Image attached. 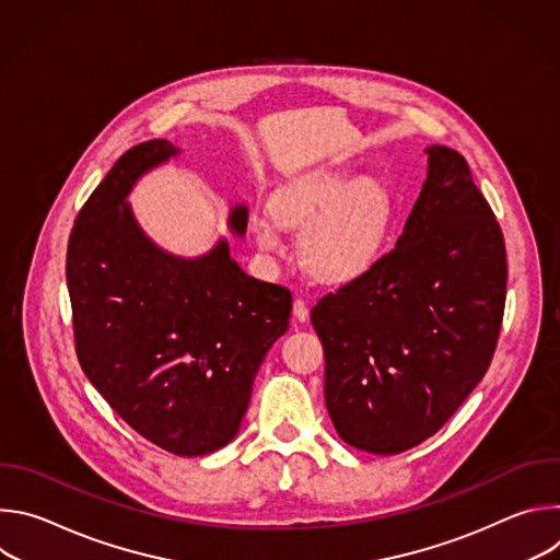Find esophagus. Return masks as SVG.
Wrapping results in <instances>:
<instances>
[{"label": "esophagus", "mask_w": 560, "mask_h": 560, "mask_svg": "<svg viewBox=\"0 0 560 560\" xmlns=\"http://www.w3.org/2000/svg\"><path fill=\"white\" fill-rule=\"evenodd\" d=\"M292 312H294V318L296 322H307V314H310V310H307V301L305 299H301V296H296L294 299V303H292Z\"/></svg>", "instance_id": "obj_1"}]
</instances>
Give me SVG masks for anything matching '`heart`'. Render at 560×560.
Returning a JSON list of instances; mask_svg holds the SVG:
<instances>
[{
  "label": "heart",
  "instance_id": "b5f03b06",
  "mask_svg": "<svg viewBox=\"0 0 560 560\" xmlns=\"http://www.w3.org/2000/svg\"><path fill=\"white\" fill-rule=\"evenodd\" d=\"M270 210L253 217L257 246L285 255L283 230H301L299 255L307 272L330 285L365 277L385 255L394 228V201L383 182L357 179L350 168H318L281 186Z\"/></svg>",
  "mask_w": 560,
  "mask_h": 560
}]
</instances>
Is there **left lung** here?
<instances>
[{
  "mask_svg": "<svg viewBox=\"0 0 560 560\" xmlns=\"http://www.w3.org/2000/svg\"><path fill=\"white\" fill-rule=\"evenodd\" d=\"M428 179L396 246L312 307L337 434L401 454L458 410L490 368L508 288L501 225L456 150L430 145Z\"/></svg>",
  "mask_w": 560,
  "mask_h": 560,
  "instance_id": "obj_1",
  "label": "left lung"
}]
</instances>
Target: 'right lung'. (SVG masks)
Wrapping results in <instances>:
<instances>
[{
	"instance_id": "add662e5",
	"label": "right lung",
	"mask_w": 560,
	"mask_h": 560,
	"mask_svg": "<svg viewBox=\"0 0 560 560\" xmlns=\"http://www.w3.org/2000/svg\"><path fill=\"white\" fill-rule=\"evenodd\" d=\"M177 152L152 139L117 159L77 214L66 281L77 359L108 406L162 450L203 456L236 436L292 294L248 277L225 238L195 259L150 242L126 197ZM228 225L242 236L248 208Z\"/></svg>"
}]
</instances>
